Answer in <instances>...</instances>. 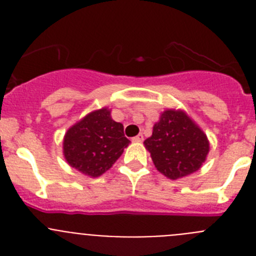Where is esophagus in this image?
Here are the masks:
<instances>
[{"label":"esophagus","instance_id":"obj_1","mask_svg":"<svg viewBox=\"0 0 256 256\" xmlns=\"http://www.w3.org/2000/svg\"><path fill=\"white\" fill-rule=\"evenodd\" d=\"M142 140H144V136H142L141 133H140V134H137V136H136V137H133L132 141L133 142H142Z\"/></svg>","mask_w":256,"mask_h":256}]
</instances>
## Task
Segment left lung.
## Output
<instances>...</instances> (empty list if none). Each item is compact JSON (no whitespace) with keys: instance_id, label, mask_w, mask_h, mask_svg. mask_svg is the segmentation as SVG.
<instances>
[{"instance_id":"1","label":"left lung","mask_w":256,"mask_h":256,"mask_svg":"<svg viewBox=\"0 0 256 256\" xmlns=\"http://www.w3.org/2000/svg\"><path fill=\"white\" fill-rule=\"evenodd\" d=\"M144 144L155 168L173 180L198 170L209 152L206 134L186 112L174 108L160 115Z\"/></svg>"}]
</instances>
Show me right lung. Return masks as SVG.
Masks as SVG:
<instances>
[{
    "mask_svg": "<svg viewBox=\"0 0 256 256\" xmlns=\"http://www.w3.org/2000/svg\"><path fill=\"white\" fill-rule=\"evenodd\" d=\"M130 144L123 124L112 120L110 110L102 108L86 115L65 133V160L88 177L96 178L112 168Z\"/></svg>",
    "mask_w": 256,
    "mask_h": 256,
    "instance_id": "add662e5",
    "label": "right lung"
}]
</instances>
